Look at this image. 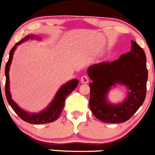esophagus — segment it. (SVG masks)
Masks as SVG:
<instances>
[{"instance_id": "esophagus-1", "label": "esophagus", "mask_w": 155, "mask_h": 155, "mask_svg": "<svg viewBox=\"0 0 155 155\" xmlns=\"http://www.w3.org/2000/svg\"><path fill=\"white\" fill-rule=\"evenodd\" d=\"M81 82L82 84H87L89 82V78L87 75H83L81 78Z\"/></svg>"}]
</instances>
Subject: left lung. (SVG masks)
<instances>
[{"label": "left lung", "mask_w": 155, "mask_h": 155, "mask_svg": "<svg viewBox=\"0 0 155 155\" xmlns=\"http://www.w3.org/2000/svg\"><path fill=\"white\" fill-rule=\"evenodd\" d=\"M131 49L112 62H101L88 68L89 107L94 116L107 123H120L128 120L142 106L146 96L148 69L143 49L131 41ZM124 84L130 92L126 101L112 105L106 100L111 86Z\"/></svg>", "instance_id": "obj_1"}]
</instances>
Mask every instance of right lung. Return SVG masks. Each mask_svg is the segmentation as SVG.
<instances>
[{"instance_id": "add662e5", "label": "right lung", "mask_w": 155, "mask_h": 155, "mask_svg": "<svg viewBox=\"0 0 155 155\" xmlns=\"http://www.w3.org/2000/svg\"><path fill=\"white\" fill-rule=\"evenodd\" d=\"M34 37L33 36H25L24 39L19 41L15 44V45L11 49L10 52H9V60H8L7 63L6 64L5 67V75H6V84H5V95L7 99L8 103L10 105L11 107L12 108L15 113L22 119V120L25 121L28 123L33 124V125H39V124H46L49 123V122H54L58 117L60 116V113L63 111V108L65 106V101H66V97L69 95L70 93L74 90V89L77 87L78 84V80L74 79L72 81L68 82L66 85L63 86L59 91L57 92V95H56L55 98L53 100V101L51 103L48 107L45 110L42 111V112L39 113H28L23 110L21 109L20 107L12 100L11 98L10 92H9V69L10 63L12 62V56L13 53L15 51L16 46L18 45L21 42L27 41L30 38ZM1 84V83H0Z\"/></svg>"}]
</instances>
